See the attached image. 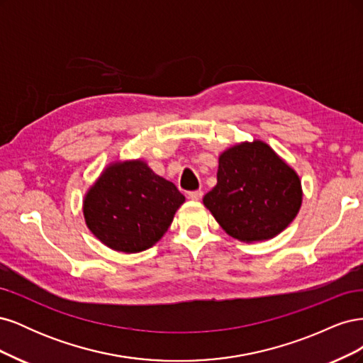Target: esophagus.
<instances>
[{
    "label": "esophagus",
    "instance_id": "34e87169",
    "mask_svg": "<svg viewBox=\"0 0 363 363\" xmlns=\"http://www.w3.org/2000/svg\"><path fill=\"white\" fill-rule=\"evenodd\" d=\"M201 196H203V192H201V191H191V192L188 194V199L192 200V201L201 200Z\"/></svg>",
    "mask_w": 363,
    "mask_h": 363
}]
</instances>
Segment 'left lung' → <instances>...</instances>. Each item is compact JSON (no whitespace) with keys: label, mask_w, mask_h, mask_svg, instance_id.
Segmentation results:
<instances>
[{"label":"left lung","mask_w":363,"mask_h":363,"mask_svg":"<svg viewBox=\"0 0 363 363\" xmlns=\"http://www.w3.org/2000/svg\"><path fill=\"white\" fill-rule=\"evenodd\" d=\"M218 183L203 199L218 224L244 242L277 236L301 206V182L265 142H244L219 156Z\"/></svg>","instance_id":"obj_1"}]
</instances>
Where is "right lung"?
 I'll use <instances>...</instances> for the list:
<instances>
[{
	"label": "right lung",
	"mask_w": 363,
	"mask_h": 363,
	"mask_svg": "<svg viewBox=\"0 0 363 363\" xmlns=\"http://www.w3.org/2000/svg\"><path fill=\"white\" fill-rule=\"evenodd\" d=\"M184 196L147 163L135 160L108 167L87 192L86 224L101 242L123 252L155 245L172 223Z\"/></svg>",
	"instance_id": "obj_1"
}]
</instances>
